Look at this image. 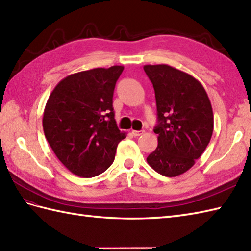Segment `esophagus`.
<instances>
[{
	"mask_svg": "<svg viewBox=\"0 0 251 251\" xmlns=\"http://www.w3.org/2000/svg\"><path fill=\"white\" fill-rule=\"evenodd\" d=\"M131 134L134 135L135 137H138L143 134V130H131Z\"/></svg>",
	"mask_w": 251,
	"mask_h": 251,
	"instance_id": "34e87169",
	"label": "esophagus"
}]
</instances>
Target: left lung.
I'll use <instances>...</instances> for the list:
<instances>
[{"mask_svg":"<svg viewBox=\"0 0 251 251\" xmlns=\"http://www.w3.org/2000/svg\"><path fill=\"white\" fill-rule=\"evenodd\" d=\"M155 92L157 148L148 164L165 177L182 175L204 153L214 131V113L202 85L167 65L143 67Z\"/></svg>","mask_w":251,"mask_h":251,"instance_id":"left-lung-1","label":"left lung"}]
</instances>
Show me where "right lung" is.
<instances>
[{
    "instance_id": "1",
    "label": "right lung",
    "mask_w": 251,
    "mask_h": 251,
    "mask_svg": "<svg viewBox=\"0 0 251 251\" xmlns=\"http://www.w3.org/2000/svg\"><path fill=\"white\" fill-rule=\"evenodd\" d=\"M124 67L96 68L65 77L52 90L43 129L58 159L74 175L92 178L113 163L125 132L117 128L113 93Z\"/></svg>"
}]
</instances>
